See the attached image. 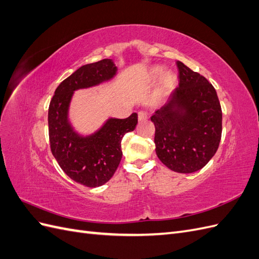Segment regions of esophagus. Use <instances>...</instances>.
Returning a JSON list of instances; mask_svg holds the SVG:
<instances>
[{"label":"esophagus","instance_id":"34e87169","mask_svg":"<svg viewBox=\"0 0 259 259\" xmlns=\"http://www.w3.org/2000/svg\"><path fill=\"white\" fill-rule=\"evenodd\" d=\"M148 119V114H147V112H145V111H140L139 113H138V121L139 122H144V121H146Z\"/></svg>","mask_w":259,"mask_h":259}]
</instances>
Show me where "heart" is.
Masks as SVG:
<instances>
[{"instance_id":"heart-1","label":"heart","mask_w":259,"mask_h":259,"mask_svg":"<svg viewBox=\"0 0 259 259\" xmlns=\"http://www.w3.org/2000/svg\"><path fill=\"white\" fill-rule=\"evenodd\" d=\"M163 72H164L163 67L155 66V67L151 68L150 71H149V79H150L151 81H154L158 79V77H160ZM175 80H176V76L171 71H167L164 73L163 75L161 77L158 91H156V93H155V97L159 99V98H162L163 96H165L167 92L169 91V89L175 83Z\"/></svg>"}]
</instances>
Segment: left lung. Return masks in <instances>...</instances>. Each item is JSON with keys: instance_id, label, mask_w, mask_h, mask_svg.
Wrapping results in <instances>:
<instances>
[{"instance_id": "8db88e82", "label": "left lung", "mask_w": 259, "mask_h": 259, "mask_svg": "<svg viewBox=\"0 0 259 259\" xmlns=\"http://www.w3.org/2000/svg\"><path fill=\"white\" fill-rule=\"evenodd\" d=\"M176 64L178 88L151 121L158 158L169 169L188 174L204 167L216 153L223 112L214 86L182 61Z\"/></svg>"}]
</instances>
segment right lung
Returning a JSON list of instances; mask_svg holds the SVG:
<instances>
[{"instance_id":"obj_1","label":"right lung","mask_w":259,"mask_h":259,"mask_svg":"<svg viewBox=\"0 0 259 259\" xmlns=\"http://www.w3.org/2000/svg\"><path fill=\"white\" fill-rule=\"evenodd\" d=\"M116 71L111 59L82 66L58 85L49 108L53 155L70 178L90 188L103 186L111 179L122 159V138L135 130L138 116L132 113L126 119L110 117L94 134L82 136L69 122V106L74 91L111 80Z\"/></svg>"}]
</instances>
